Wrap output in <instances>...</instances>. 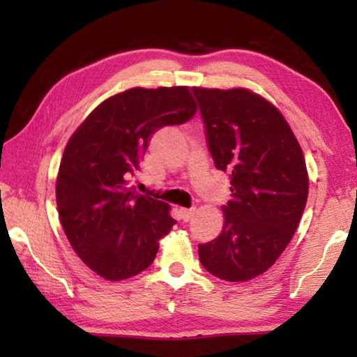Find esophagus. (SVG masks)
<instances>
[{"label": "esophagus", "mask_w": 357, "mask_h": 357, "mask_svg": "<svg viewBox=\"0 0 357 357\" xmlns=\"http://www.w3.org/2000/svg\"><path fill=\"white\" fill-rule=\"evenodd\" d=\"M179 215H181V219H183V222H189L192 217L195 215V209H193V208H190V209L181 208L179 209Z\"/></svg>", "instance_id": "1"}]
</instances>
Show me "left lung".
Segmentation results:
<instances>
[{
    "mask_svg": "<svg viewBox=\"0 0 357 357\" xmlns=\"http://www.w3.org/2000/svg\"><path fill=\"white\" fill-rule=\"evenodd\" d=\"M217 170L231 184L222 233L198 245L203 268L245 282L273 266L291 241L309 195L304 154L285 118L244 88H193Z\"/></svg>",
    "mask_w": 357,
    "mask_h": 357,
    "instance_id": "obj_1",
    "label": "left lung"
}]
</instances>
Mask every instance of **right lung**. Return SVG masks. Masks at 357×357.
Listing matches in <instances>:
<instances>
[{
  "mask_svg": "<svg viewBox=\"0 0 357 357\" xmlns=\"http://www.w3.org/2000/svg\"><path fill=\"white\" fill-rule=\"evenodd\" d=\"M197 113L187 86L132 88L89 113L66 144L56 178L59 220L82 261L107 280L140 274L176 220L129 187L149 140Z\"/></svg>",
  "mask_w": 357,
  "mask_h": 357,
  "instance_id": "add662e5",
  "label": "right lung"
}]
</instances>
